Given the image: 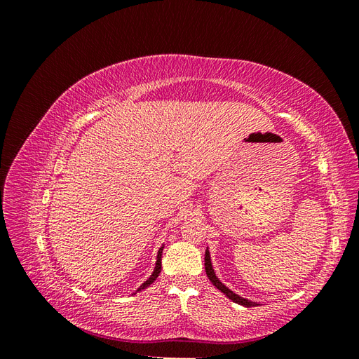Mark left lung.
<instances>
[{
	"instance_id": "1",
	"label": "left lung",
	"mask_w": 359,
	"mask_h": 359,
	"mask_svg": "<svg viewBox=\"0 0 359 359\" xmlns=\"http://www.w3.org/2000/svg\"><path fill=\"white\" fill-rule=\"evenodd\" d=\"M205 273H206V276H208V278L211 280V283L219 289L220 292H223L224 295L229 298V299H232L233 302H236V304H241V306H244V307H256V306H259L257 302H253V301H250V299H245V298H243V297H240V295H236V293H233L229 287H226L222 281L217 278V276H215V273H214V269H212V264H211V257H210V252H208V248H206V252H205Z\"/></svg>"
}]
</instances>
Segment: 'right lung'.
Here are the masks:
<instances>
[{
    "mask_svg": "<svg viewBox=\"0 0 359 359\" xmlns=\"http://www.w3.org/2000/svg\"><path fill=\"white\" fill-rule=\"evenodd\" d=\"M161 253H163V245L158 248V253H157V262H156V268H154V271H153V274H151V277L145 281V283L140 285V287H139L136 292H140V290L147 289L149 285H153L154 281H156V278L158 277L160 271H161ZM136 292H135V293H136Z\"/></svg>",
    "mask_w": 359,
    "mask_h": 359,
    "instance_id": "right-lung-1",
    "label": "right lung"
}]
</instances>
